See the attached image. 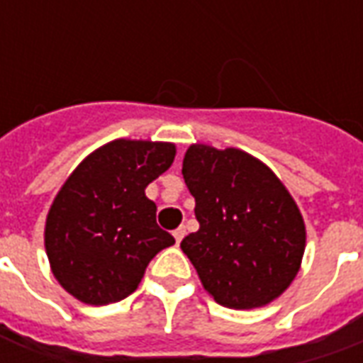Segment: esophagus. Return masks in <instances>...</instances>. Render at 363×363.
Wrapping results in <instances>:
<instances>
[{
  "instance_id": "34e87169",
  "label": "esophagus",
  "mask_w": 363,
  "mask_h": 363,
  "mask_svg": "<svg viewBox=\"0 0 363 363\" xmlns=\"http://www.w3.org/2000/svg\"><path fill=\"white\" fill-rule=\"evenodd\" d=\"M184 233H186V229L182 228V225H181V228H177V229H174V231H173V237H174V241H177V245L181 243V241H182V237H184Z\"/></svg>"
}]
</instances>
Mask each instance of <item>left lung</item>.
Masks as SVG:
<instances>
[{
  "label": "left lung",
  "instance_id": "obj_1",
  "mask_svg": "<svg viewBox=\"0 0 363 363\" xmlns=\"http://www.w3.org/2000/svg\"><path fill=\"white\" fill-rule=\"evenodd\" d=\"M182 177L196 200V233L181 249L223 307L255 309L280 297L301 268L305 221L268 165L237 147L192 143Z\"/></svg>",
  "mask_w": 363,
  "mask_h": 363
}]
</instances>
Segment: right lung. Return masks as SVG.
Returning a JSON list of instances; mask_svg holds the SVG:
<instances>
[{"label": "right lung", "mask_w": 363, "mask_h": 363, "mask_svg": "<svg viewBox=\"0 0 363 363\" xmlns=\"http://www.w3.org/2000/svg\"><path fill=\"white\" fill-rule=\"evenodd\" d=\"M171 142L112 140L62 184L44 225L50 270L87 305L116 303L138 289L150 260L174 245L155 221L147 184L173 165Z\"/></svg>", "instance_id": "add662e5"}]
</instances>
